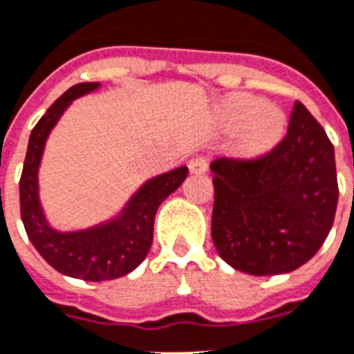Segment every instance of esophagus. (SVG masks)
I'll list each match as a JSON object with an SVG mask.
<instances>
[{
    "label": "esophagus",
    "mask_w": 354,
    "mask_h": 354,
    "mask_svg": "<svg viewBox=\"0 0 354 354\" xmlns=\"http://www.w3.org/2000/svg\"><path fill=\"white\" fill-rule=\"evenodd\" d=\"M207 168H208L207 158H203V157L192 158L190 162H188V169H190L192 175H203L205 171H207Z\"/></svg>",
    "instance_id": "34e87169"
}]
</instances>
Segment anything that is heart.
I'll list each match as a JSON object with an SVG mask.
<instances>
[{"mask_svg":"<svg viewBox=\"0 0 354 354\" xmlns=\"http://www.w3.org/2000/svg\"><path fill=\"white\" fill-rule=\"evenodd\" d=\"M216 127L236 134V153L242 158H260L273 151L286 134V114L262 97L231 94L214 106Z\"/></svg>","mask_w":354,"mask_h":354,"instance_id":"b5f03b06","label":"heart"}]
</instances>
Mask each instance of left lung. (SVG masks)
<instances>
[{
    "label": "left lung",
    "instance_id": "8db88e82",
    "mask_svg": "<svg viewBox=\"0 0 354 354\" xmlns=\"http://www.w3.org/2000/svg\"><path fill=\"white\" fill-rule=\"evenodd\" d=\"M212 242L234 270L281 275L308 262L325 242L338 205L334 147L295 101L288 134L257 160L216 158Z\"/></svg>",
    "mask_w": 354,
    "mask_h": 354
}]
</instances>
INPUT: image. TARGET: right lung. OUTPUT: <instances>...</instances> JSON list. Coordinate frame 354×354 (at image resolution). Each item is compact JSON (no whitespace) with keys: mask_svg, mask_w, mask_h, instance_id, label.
Here are the masks:
<instances>
[{"mask_svg":"<svg viewBox=\"0 0 354 354\" xmlns=\"http://www.w3.org/2000/svg\"><path fill=\"white\" fill-rule=\"evenodd\" d=\"M100 83H79L66 90L40 118L29 136L20 179L21 221L42 259L62 275L83 281H112L136 270L149 253L153 223L160 203L174 194L188 175L180 166L146 180L114 218L79 231H57L46 220L38 197V168L49 133L73 100L100 88Z\"/></svg>","mask_w":354,"mask_h":354,"instance_id":"right-lung-1","label":"right lung"}]
</instances>
